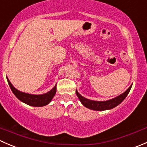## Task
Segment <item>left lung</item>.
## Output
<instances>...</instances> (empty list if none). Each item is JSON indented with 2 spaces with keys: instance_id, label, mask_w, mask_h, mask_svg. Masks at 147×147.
I'll use <instances>...</instances> for the list:
<instances>
[{
  "instance_id": "obj_1",
  "label": "left lung",
  "mask_w": 147,
  "mask_h": 147,
  "mask_svg": "<svg viewBox=\"0 0 147 147\" xmlns=\"http://www.w3.org/2000/svg\"><path fill=\"white\" fill-rule=\"evenodd\" d=\"M131 86H130L123 94H120L118 97H115V98L112 99V100H107V101L100 102V101H93V100H88V99L84 98L82 95L78 93V92L76 90V94L78 97L79 100L82 102V104L84 105L85 107L89 108L90 109H93V110L97 111H103L107 110V109H111L112 108L115 107L117 105H119L124 99L127 96V94L129 92L131 88Z\"/></svg>"
}]
</instances>
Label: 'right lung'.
I'll return each instance as SVG.
<instances>
[{
  "label": "right lung",
  "instance_id": "right-lung-1",
  "mask_svg": "<svg viewBox=\"0 0 147 147\" xmlns=\"http://www.w3.org/2000/svg\"><path fill=\"white\" fill-rule=\"evenodd\" d=\"M7 80H8V84H9L12 92L18 100H20L21 102H24V103L27 104L28 105L33 107H42L48 105L51 102V100H53V97H54L56 93V90H57L55 85L50 91L45 93V94H39V95L27 94V93L22 92L16 90L12 85V84L10 83L8 78H7Z\"/></svg>",
  "mask_w": 147,
  "mask_h": 147
}]
</instances>
